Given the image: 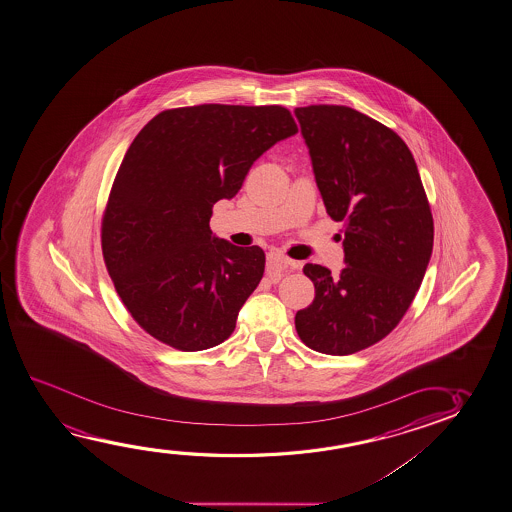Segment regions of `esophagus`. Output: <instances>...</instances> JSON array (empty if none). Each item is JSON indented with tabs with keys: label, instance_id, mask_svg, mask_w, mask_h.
I'll list each match as a JSON object with an SVG mask.
<instances>
[{
	"label": "esophagus",
	"instance_id": "esophagus-1",
	"mask_svg": "<svg viewBox=\"0 0 512 512\" xmlns=\"http://www.w3.org/2000/svg\"><path fill=\"white\" fill-rule=\"evenodd\" d=\"M267 266H269V269H276V271H289V269L296 266V262L287 259L282 253L271 252L267 253Z\"/></svg>",
	"mask_w": 512,
	"mask_h": 512
}]
</instances>
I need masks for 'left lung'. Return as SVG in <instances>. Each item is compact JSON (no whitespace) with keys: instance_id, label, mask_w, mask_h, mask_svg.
<instances>
[{"instance_id":"1","label":"left lung","mask_w":512,"mask_h":512,"mask_svg":"<svg viewBox=\"0 0 512 512\" xmlns=\"http://www.w3.org/2000/svg\"><path fill=\"white\" fill-rule=\"evenodd\" d=\"M327 215L345 222V267L306 264L313 303L296 313L306 347L349 356L386 338L421 287L433 216L414 156L391 128L345 105L297 107Z\"/></svg>"}]
</instances>
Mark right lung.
<instances>
[{
	"label": "right lung",
	"instance_id": "obj_1",
	"mask_svg": "<svg viewBox=\"0 0 512 512\" xmlns=\"http://www.w3.org/2000/svg\"><path fill=\"white\" fill-rule=\"evenodd\" d=\"M296 134L280 105L204 104L160 112L135 137L109 195L102 252L146 333L197 352L236 329L266 255L216 237L209 218L218 200L239 192L260 155Z\"/></svg>",
	"mask_w": 512,
	"mask_h": 512
}]
</instances>
